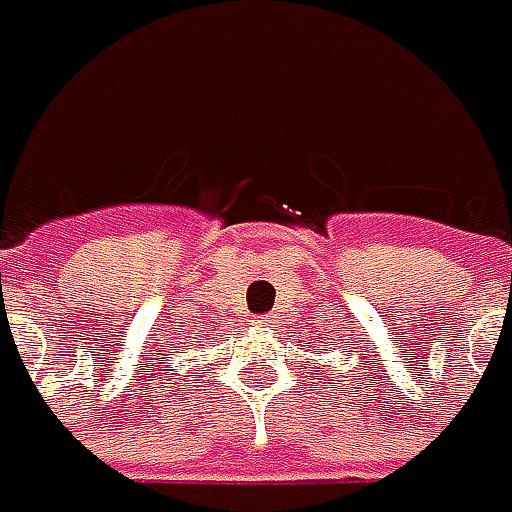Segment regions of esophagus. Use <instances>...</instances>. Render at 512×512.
I'll return each instance as SVG.
<instances>
[{
  "mask_svg": "<svg viewBox=\"0 0 512 512\" xmlns=\"http://www.w3.org/2000/svg\"><path fill=\"white\" fill-rule=\"evenodd\" d=\"M253 325H256V328H270V325H273V317H270V314H262V317H253Z\"/></svg>",
  "mask_w": 512,
  "mask_h": 512,
  "instance_id": "obj_1",
  "label": "esophagus"
}]
</instances>
